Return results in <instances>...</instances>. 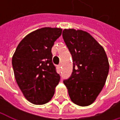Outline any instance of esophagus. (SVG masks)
<instances>
[{"mask_svg":"<svg viewBox=\"0 0 120 120\" xmlns=\"http://www.w3.org/2000/svg\"><path fill=\"white\" fill-rule=\"evenodd\" d=\"M61 68H62V67H61V64H59L58 65V71H61Z\"/></svg>","mask_w":120,"mask_h":120,"instance_id":"34e87169","label":"esophagus"}]
</instances>
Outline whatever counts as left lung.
<instances>
[{"mask_svg": "<svg viewBox=\"0 0 120 120\" xmlns=\"http://www.w3.org/2000/svg\"><path fill=\"white\" fill-rule=\"evenodd\" d=\"M62 37L73 59V72L64 84L73 103L89 106L96 100L106 83L109 71L106 53L85 31L64 29Z\"/></svg>", "mask_w": 120, "mask_h": 120, "instance_id": "8db88e82", "label": "left lung"}]
</instances>
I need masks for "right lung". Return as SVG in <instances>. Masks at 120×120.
Masks as SVG:
<instances>
[{"mask_svg": "<svg viewBox=\"0 0 120 120\" xmlns=\"http://www.w3.org/2000/svg\"><path fill=\"white\" fill-rule=\"evenodd\" d=\"M62 29L42 28L25 37L12 57L16 81L26 99L36 105L49 102L60 82L52 62L51 49Z\"/></svg>", "mask_w": 120, "mask_h": 120, "instance_id": "right-lung-1", "label": "right lung"}]
</instances>
